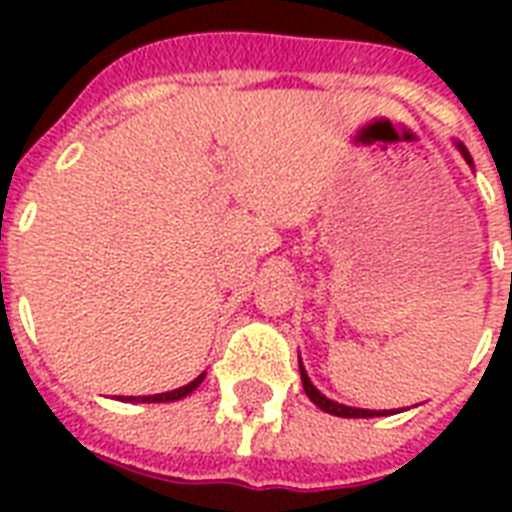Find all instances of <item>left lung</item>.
<instances>
[{
	"label": "left lung",
	"instance_id": "1",
	"mask_svg": "<svg viewBox=\"0 0 512 512\" xmlns=\"http://www.w3.org/2000/svg\"><path fill=\"white\" fill-rule=\"evenodd\" d=\"M460 151H462V156H465V162L470 164V154L465 151V146H460ZM300 377H303L305 396L311 398L313 404L319 406V409H324V412L337 414V417H380V414H390V412H372V409H353V406L337 404V401H332V398H327L324 393H319V390L313 388V382L308 380V374H305L303 364H300Z\"/></svg>",
	"mask_w": 512,
	"mask_h": 512
}]
</instances>
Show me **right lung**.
I'll list each match as a JSON object with an SVG mask.
<instances>
[{"mask_svg": "<svg viewBox=\"0 0 512 512\" xmlns=\"http://www.w3.org/2000/svg\"><path fill=\"white\" fill-rule=\"evenodd\" d=\"M201 380H204V374H199L196 380L188 382V385H183V388L177 390H170V393H156V396H119L122 401H146V404H164V401H177V398H185L188 393H193V390L199 388Z\"/></svg>", "mask_w": 512, "mask_h": 512, "instance_id": "1", "label": "right lung"}]
</instances>
